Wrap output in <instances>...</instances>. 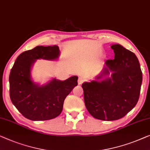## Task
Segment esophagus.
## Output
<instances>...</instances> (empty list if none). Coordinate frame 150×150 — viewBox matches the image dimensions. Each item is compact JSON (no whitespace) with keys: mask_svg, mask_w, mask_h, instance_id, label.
Returning <instances> with one entry per match:
<instances>
[{"mask_svg":"<svg viewBox=\"0 0 150 150\" xmlns=\"http://www.w3.org/2000/svg\"><path fill=\"white\" fill-rule=\"evenodd\" d=\"M83 82V79L81 77H79V79H78V84L81 85Z\"/></svg>","mask_w":150,"mask_h":150,"instance_id":"34e87169","label":"esophagus"}]
</instances>
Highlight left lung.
I'll use <instances>...</instances> for the list:
<instances>
[{
	"label": "left lung",
	"instance_id": "left-lung-1",
	"mask_svg": "<svg viewBox=\"0 0 150 150\" xmlns=\"http://www.w3.org/2000/svg\"><path fill=\"white\" fill-rule=\"evenodd\" d=\"M111 48L115 59L107 60L96 80L84 82V101L93 117L102 120L122 118L137 104L142 83V72L136 55L120 44ZM111 73L110 77L98 80Z\"/></svg>",
	"mask_w": 150,
	"mask_h": 150
}]
</instances>
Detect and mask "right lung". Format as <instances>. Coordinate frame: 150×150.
Segmentation results:
<instances>
[{
	"instance_id": "right-lung-1",
	"label": "right lung",
	"mask_w": 150,
	"mask_h": 150,
	"mask_svg": "<svg viewBox=\"0 0 150 150\" xmlns=\"http://www.w3.org/2000/svg\"><path fill=\"white\" fill-rule=\"evenodd\" d=\"M60 55L59 46H38L17 58L9 75L10 98L21 115L32 120H46L61 113L64 100L77 86V76L61 81L53 78L46 84L33 82L31 70L35 61H54Z\"/></svg>"
}]
</instances>
